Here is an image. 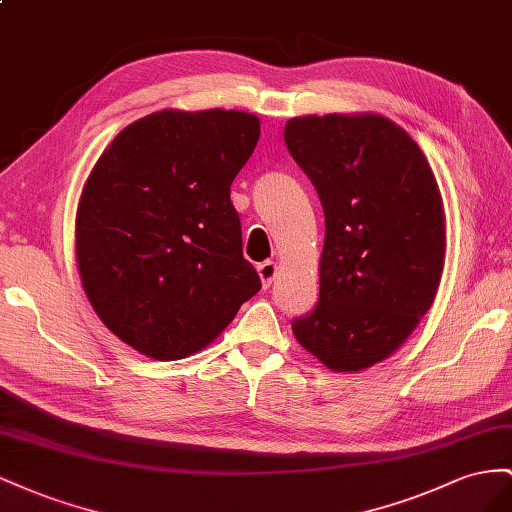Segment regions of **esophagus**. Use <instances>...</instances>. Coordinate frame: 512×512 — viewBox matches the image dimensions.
<instances>
[{"mask_svg":"<svg viewBox=\"0 0 512 512\" xmlns=\"http://www.w3.org/2000/svg\"><path fill=\"white\" fill-rule=\"evenodd\" d=\"M276 272H279V266H276L274 261H264V264L257 266V274H259V279H261V285H264V289H268L272 285Z\"/></svg>","mask_w":512,"mask_h":512,"instance_id":"34e87169","label":"esophagus"}]
</instances>
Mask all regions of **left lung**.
Masks as SVG:
<instances>
[{
  "mask_svg": "<svg viewBox=\"0 0 512 512\" xmlns=\"http://www.w3.org/2000/svg\"><path fill=\"white\" fill-rule=\"evenodd\" d=\"M285 145L326 214L319 302L291 324L334 373H360L407 341L435 300L446 212L427 156L379 113L302 115Z\"/></svg>",
  "mask_w": 512,
  "mask_h": 512,
  "instance_id": "8db88e82",
  "label": "left lung"
}]
</instances>
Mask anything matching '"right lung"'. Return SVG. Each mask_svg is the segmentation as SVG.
Returning a JSON list of instances; mask_svg holds the SVG:
<instances>
[{"label": "right lung", "mask_w": 512, "mask_h": 512, "mask_svg": "<svg viewBox=\"0 0 512 512\" xmlns=\"http://www.w3.org/2000/svg\"><path fill=\"white\" fill-rule=\"evenodd\" d=\"M259 126L246 111L163 109L128 124L87 175L75 218L81 285L135 352L193 356L259 291L229 197Z\"/></svg>", "instance_id": "1"}]
</instances>
